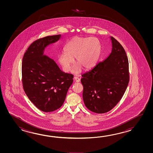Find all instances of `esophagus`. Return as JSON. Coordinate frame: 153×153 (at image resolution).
<instances>
[{"instance_id":"34e87169","label":"esophagus","mask_w":153,"mask_h":153,"mask_svg":"<svg viewBox=\"0 0 153 153\" xmlns=\"http://www.w3.org/2000/svg\"><path fill=\"white\" fill-rule=\"evenodd\" d=\"M74 79L75 81H76V82H79L80 81V79L78 78V77H76V76H75V77L74 78Z\"/></svg>"}]
</instances>
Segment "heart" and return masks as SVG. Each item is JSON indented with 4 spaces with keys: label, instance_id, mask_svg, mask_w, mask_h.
I'll use <instances>...</instances> for the list:
<instances>
[{
    "label": "heart",
    "instance_id": "obj_1",
    "mask_svg": "<svg viewBox=\"0 0 153 153\" xmlns=\"http://www.w3.org/2000/svg\"><path fill=\"white\" fill-rule=\"evenodd\" d=\"M65 52L59 53L58 61L65 72H69L74 62L77 64L72 72L77 74L82 67L88 69L94 67L97 62L101 50V42L96 37L75 36L64 47Z\"/></svg>",
    "mask_w": 153,
    "mask_h": 153
}]
</instances>
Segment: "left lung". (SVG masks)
Here are the masks:
<instances>
[{
	"instance_id": "left-lung-1",
	"label": "left lung",
	"mask_w": 153,
	"mask_h": 153,
	"mask_svg": "<svg viewBox=\"0 0 153 153\" xmlns=\"http://www.w3.org/2000/svg\"><path fill=\"white\" fill-rule=\"evenodd\" d=\"M111 52L89 72L82 75L85 106L96 113L111 110L120 101L129 82L128 61L124 48L111 36Z\"/></svg>"
}]
</instances>
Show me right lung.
<instances>
[{"instance_id":"obj_1","label":"right lung","mask_w":153,"mask_h":153,"mask_svg":"<svg viewBox=\"0 0 153 153\" xmlns=\"http://www.w3.org/2000/svg\"><path fill=\"white\" fill-rule=\"evenodd\" d=\"M61 37L59 34L36 40L26 50L22 59L24 91L36 107L44 112L62 106L73 81V75L62 71L53 59L44 54L46 48Z\"/></svg>"}]
</instances>
